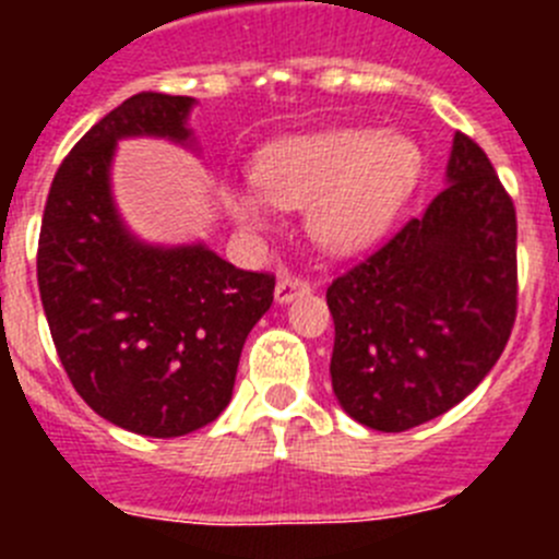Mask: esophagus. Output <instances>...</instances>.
<instances>
[{"mask_svg": "<svg viewBox=\"0 0 559 559\" xmlns=\"http://www.w3.org/2000/svg\"><path fill=\"white\" fill-rule=\"evenodd\" d=\"M305 294H310V285L305 280H299V276H283L274 288V299L280 305L294 302V299H299Z\"/></svg>", "mask_w": 559, "mask_h": 559, "instance_id": "1", "label": "esophagus"}]
</instances>
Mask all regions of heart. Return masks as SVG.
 <instances>
[{"label":"heart","instance_id":"b5f03b06","mask_svg":"<svg viewBox=\"0 0 559 559\" xmlns=\"http://www.w3.org/2000/svg\"><path fill=\"white\" fill-rule=\"evenodd\" d=\"M423 153L403 133L369 128L302 133L271 142L251 162L257 192L226 187L237 224L263 229L269 205L308 210V231L322 249L353 254L374 243L417 185Z\"/></svg>","mask_w":559,"mask_h":559}]
</instances>
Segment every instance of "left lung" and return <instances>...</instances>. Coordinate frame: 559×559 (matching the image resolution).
<instances>
[{
  "label": "left lung",
  "instance_id": "1",
  "mask_svg": "<svg viewBox=\"0 0 559 559\" xmlns=\"http://www.w3.org/2000/svg\"><path fill=\"white\" fill-rule=\"evenodd\" d=\"M515 249L512 199L487 153L456 131L437 199L328 288L341 408L397 433L462 403L510 341Z\"/></svg>",
  "mask_w": 559,
  "mask_h": 559
}]
</instances>
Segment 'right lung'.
Masks as SVG:
<instances>
[{
	"instance_id": "obj_1",
	"label": "right lung",
	"mask_w": 559,
	"mask_h": 559,
	"mask_svg": "<svg viewBox=\"0 0 559 559\" xmlns=\"http://www.w3.org/2000/svg\"><path fill=\"white\" fill-rule=\"evenodd\" d=\"M192 106L140 92L88 128L58 167L38 235V290L72 386L142 437H185L229 406L246 335L274 302V274L235 269L204 243H142L114 206L117 142L190 145Z\"/></svg>"
}]
</instances>
